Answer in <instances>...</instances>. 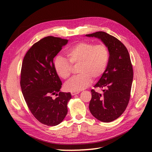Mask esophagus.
<instances>
[{"instance_id":"1","label":"esophagus","mask_w":152,"mask_h":152,"mask_svg":"<svg viewBox=\"0 0 152 152\" xmlns=\"http://www.w3.org/2000/svg\"><path fill=\"white\" fill-rule=\"evenodd\" d=\"M79 93H80V91H72V92H71V95L74 96V95H76L77 94H78Z\"/></svg>"}]
</instances>
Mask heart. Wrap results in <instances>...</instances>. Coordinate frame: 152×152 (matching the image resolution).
<instances>
[{
	"instance_id": "b5f03b06",
	"label": "heart",
	"mask_w": 152,
	"mask_h": 152,
	"mask_svg": "<svg viewBox=\"0 0 152 152\" xmlns=\"http://www.w3.org/2000/svg\"><path fill=\"white\" fill-rule=\"evenodd\" d=\"M69 60L62 56L55 58L53 66L61 78L67 79L70 76L72 65H78V75L74 76L64 84L70 91H80L88 87L92 78H100L107 68L110 54L107 46L103 44H94L89 42H80L66 51Z\"/></svg>"
}]
</instances>
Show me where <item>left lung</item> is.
Segmentation results:
<instances>
[{
  "label": "left lung",
  "mask_w": 152,
  "mask_h": 152,
  "mask_svg": "<svg viewBox=\"0 0 152 152\" xmlns=\"http://www.w3.org/2000/svg\"><path fill=\"white\" fill-rule=\"evenodd\" d=\"M101 40L107 46L110 58L104 73L94 86L103 93L91 89L89 108L91 114L102 122H111L125 110L130 99L133 70L129 53L121 42L105 32L86 34Z\"/></svg>",
  "instance_id": "left-lung-1"
}]
</instances>
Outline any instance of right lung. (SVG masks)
<instances>
[{
    "mask_svg": "<svg viewBox=\"0 0 152 152\" xmlns=\"http://www.w3.org/2000/svg\"><path fill=\"white\" fill-rule=\"evenodd\" d=\"M68 40L46 37L33 45L23 61L20 85L28 109L37 120L56 126L67 114L70 93L61 92L62 82L55 70L53 58ZM56 95L53 99L51 96Z\"/></svg>",
    "mask_w": 152,
    "mask_h": 152,
    "instance_id": "obj_1",
    "label": "right lung"
}]
</instances>
